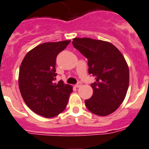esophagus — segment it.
I'll list each match as a JSON object with an SVG mask.
<instances>
[{
  "label": "esophagus",
  "mask_w": 149,
  "mask_h": 149,
  "mask_svg": "<svg viewBox=\"0 0 149 149\" xmlns=\"http://www.w3.org/2000/svg\"><path fill=\"white\" fill-rule=\"evenodd\" d=\"M81 85H82V84L80 83V82H79V83H77V84L75 85V87H77V88H79V87H81Z\"/></svg>",
  "instance_id": "esophagus-1"
}]
</instances>
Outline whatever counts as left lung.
Returning <instances> with one entry per match:
<instances>
[{
    "instance_id": "left-lung-1",
    "label": "left lung",
    "mask_w": 149,
    "mask_h": 149,
    "mask_svg": "<svg viewBox=\"0 0 149 149\" xmlns=\"http://www.w3.org/2000/svg\"><path fill=\"white\" fill-rule=\"evenodd\" d=\"M72 44L88 59V72L96 79L86 107L99 116L111 114L123 102L129 87V67L124 56L108 41L75 38Z\"/></svg>"
}]
</instances>
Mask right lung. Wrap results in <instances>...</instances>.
I'll return each mask as SVG.
<instances>
[{
    "label": "right lung",
    "instance_id": "add662e5",
    "mask_svg": "<svg viewBox=\"0 0 149 149\" xmlns=\"http://www.w3.org/2000/svg\"><path fill=\"white\" fill-rule=\"evenodd\" d=\"M71 40L47 42L33 48L24 57L19 73V87L29 109L44 118H53L67 106L72 87L55 83L57 55Z\"/></svg>",
    "mask_w": 149,
    "mask_h": 149
}]
</instances>
